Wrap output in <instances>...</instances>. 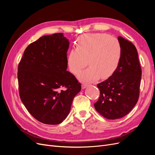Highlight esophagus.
Masks as SVG:
<instances>
[{
    "label": "esophagus",
    "instance_id": "1",
    "mask_svg": "<svg viewBox=\"0 0 155 155\" xmlns=\"http://www.w3.org/2000/svg\"><path fill=\"white\" fill-rule=\"evenodd\" d=\"M88 86V85H87V84H86V83H82V85H81V87L83 89H85Z\"/></svg>",
    "mask_w": 155,
    "mask_h": 155
}]
</instances>
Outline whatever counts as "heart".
I'll list each match as a JSON object with an SVG mask.
<instances>
[{
    "label": "heart",
    "mask_w": 155,
    "mask_h": 155,
    "mask_svg": "<svg viewBox=\"0 0 155 155\" xmlns=\"http://www.w3.org/2000/svg\"><path fill=\"white\" fill-rule=\"evenodd\" d=\"M121 55L119 41L105 34L83 35L79 37L77 48L70 51L67 64L70 71L78 74L80 81L91 83L101 78H110L118 68Z\"/></svg>",
    "instance_id": "b5f03b06"
}]
</instances>
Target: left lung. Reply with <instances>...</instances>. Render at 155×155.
Instances as JSON below:
<instances>
[{
    "label": "left lung",
    "mask_w": 155,
    "mask_h": 155,
    "mask_svg": "<svg viewBox=\"0 0 155 155\" xmlns=\"http://www.w3.org/2000/svg\"><path fill=\"white\" fill-rule=\"evenodd\" d=\"M118 39L121 49L119 65L110 78L97 85L100 95L94 104L96 111L109 120L122 118L137 104L142 76L135 46L121 36Z\"/></svg>",
    "instance_id": "left-lung-1"
}]
</instances>
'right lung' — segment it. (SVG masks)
<instances>
[{"label": "right lung", "mask_w": 155, "mask_h": 155, "mask_svg": "<svg viewBox=\"0 0 155 155\" xmlns=\"http://www.w3.org/2000/svg\"><path fill=\"white\" fill-rule=\"evenodd\" d=\"M69 44L63 33L44 35L28 46L18 64L21 101L41 123H61L81 89V83L67 70Z\"/></svg>", "instance_id": "obj_1"}]
</instances>
